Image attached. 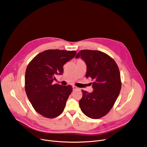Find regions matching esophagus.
I'll return each instance as SVG.
<instances>
[{
	"instance_id": "obj_1",
	"label": "esophagus",
	"mask_w": 147,
	"mask_h": 147,
	"mask_svg": "<svg viewBox=\"0 0 147 147\" xmlns=\"http://www.w3.org/2000/svg\"><path fill=\"white\" fill-rule=\"evenodd\" d=\"M78 89L77 87H76V86H73V90H76V89Z\"/></svg>"
}]
</instances>
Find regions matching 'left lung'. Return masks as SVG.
Returning <instances> with one entry per match:
<instances>
[{
  "mask_svg": "<svg viewBox=\"0 0 147 147\" xmlns=\"http://www.w3.org/2000/svg\"><path fill=\"white\" fill-rule=\"evenodd\" d=\"M79 58L86 65L85 77L94 81L92 93L82 90V97L79 101L80 108L88 117L100 119L111 111L120 92L119 67L111 57L97 50H81L76 56V58Z\"/></svg>",
  "mask_w": 147,
  "mask_h": 147,
  "instance_id": "left-lung-1",
  "label": "left lung"
}]
</instances>
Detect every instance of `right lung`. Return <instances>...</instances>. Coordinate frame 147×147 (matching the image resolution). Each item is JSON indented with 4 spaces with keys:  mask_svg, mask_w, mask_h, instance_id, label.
<instances>
[{
    "mask_svg": "<svg viewBox=\"0 0 147 147\" xmlns=\"http://www.w3.org/2000/svg\"><path fill=\"white\" fill-rule=\"evenodd\" d=\"M76 54L75 51L48 50L38 54L28 65L26 93L34 109L42 116L53 119L63 112L72 86L53 82L57 75H62L63 65Z\"/></svg>",
    "mask_w": 147,
    "mask_h": 147,
    "instance_id": "obj_1",
    "label": "right lung"
}]
</instances>
